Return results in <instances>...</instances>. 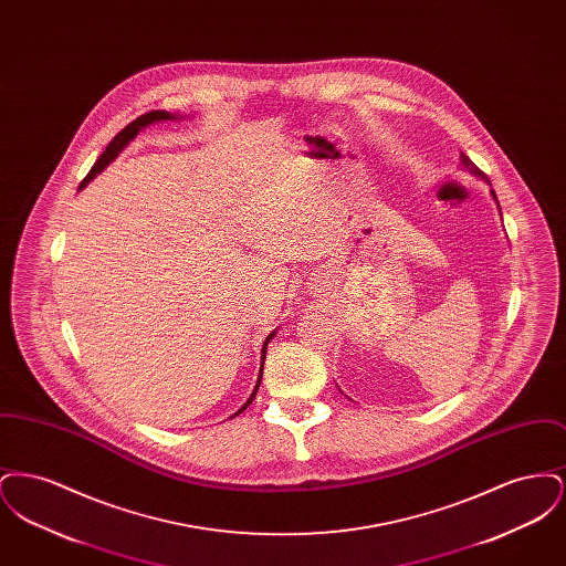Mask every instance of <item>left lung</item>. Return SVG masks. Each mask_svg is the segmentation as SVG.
I'll list each match as a JSON object with an SVG mask.
<instances>
[{
  "label": "left lung",
  "mask_w": 566,
  "mask_h": 566,
  "mask_svg": "<svg viewBox=\"0 0 566 566\" xmlns=\"http://www.w3.org/2000/svg\"><path fill=\"white\" fill-rule=\"evenodd\" d=\"M460 165H462V169L464 171H469V174H473V176H478L480 180H484L485 185H490V180H488V176H485L484 171L475 165V163L471 161L464 153H460ZM490 192H492V199L496 201V206H499V199H496V192L494 190L490 189ZM499 212H501V206H499Z\"/></svg>",
  "instance_id": "left-lung-1"
}]
</instances>
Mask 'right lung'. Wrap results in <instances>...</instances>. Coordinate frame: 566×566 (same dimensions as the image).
Masks as SVG:
<instances>
[{"label":"right lung","mask_w":566,"mask_h":566,"mask_svg":"<svg viewBox=\"0 0 566 566\" xmlns=\"http://www.w3.org/2000/svg\"><path fill=\"white\" fill-rule=\"evenodd\" d=\"M176 118H180V116H178V114H171V112H165V109H153V112H146V114H142L139 118H135L134 123H129L120 134H116V137L109 142L108 148L104 150V155L97 159V163L93 165V169L88 171V176L82 180L81 189H84L99 171H104L106 165L114 161V159L118 157V153H120L144 127H148V125H153V123H159V120H176ZM273 335H275V331L268 335V339H265V344H263V350H261V360H263V363H261V376L256 379V386H254L250 399L240 407L238 413H242L243 409L254 401V397H256V392H259V386H261V379H263V365H265V356H268V344L273 339ZM238 413H235V416H238Z\"/></svg>","instance_id":"right-lung-1"}]
</instances>
